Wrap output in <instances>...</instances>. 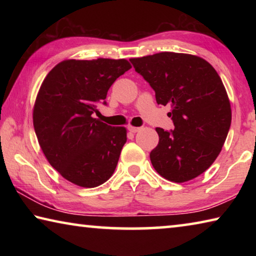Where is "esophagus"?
I'll return each instance as SVG.
<instances>
[{
  "instance_id": "esophagus-1",
  "label": "esophagus",
  "mask_w": 256,
  "mask_h": 256,
  "mask_svg": "<svg viewBox=\"0 0 256 256\" xmlns=\"http://www.w3.org/2000/svg\"><path fill=\"white\" fill-rule=\"evenodd\" d=\"M128 128V131L130 132H132V133H136V132H138L141 130V128H136V126H131V125H130V126Z\"/></svg>"
}]
</instances>
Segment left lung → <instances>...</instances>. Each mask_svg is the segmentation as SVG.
<instances>
[{
  "instance_id": "left-lung-1",
  "label": "left lung",
  "mask_w": 256,
  "mask_h": 256,
  "mask_svg": "<svg viewBox=\"0 0 256 256\" xmlns=\"http://www.w3.org/2000/svg\"><path fill=\"white\" fill-rule=\"evenodd\" d=\"M130 60L154 90L158 105L172 107L174 130L156 128L154 168L175 183L196 178L218 157L230 128V102L219 74L190 54L162 52Z\"/></svg>"
}]
</instances>
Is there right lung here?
<instances>
[{"mask_svg":"<svg viewBox=\"0 0 256 256\" xmlns=\"http://www.w3.org/2000/svg\"><path fill=\"white\" fill-rule=\"evenodd\" d=\"M126 60H66L42 81L32 120L46 159L64 178L96 188L110 178L126 142V128L94 118L108 89L131 68Z\"/></svg>","mask_w":256,"mask_h":256,"instance_id":"1","label":"right lung"}]
</instances>
